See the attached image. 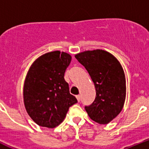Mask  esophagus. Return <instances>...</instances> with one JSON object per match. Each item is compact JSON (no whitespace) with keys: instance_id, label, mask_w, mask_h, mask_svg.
<instances>
[{"instance_id":"34e87169","label":"esophagus","mask_w":149,"mask_h":149,"mask_svg":"<svg viewBox=\"0 0 149 149\" xmlns=\"http://www.w3.org/2000/svg\"><path fill=\"white\" fill-rule=\"evenodd\" d=\"M76 98H77L78 102H80V101H81V95H76Z\"/></svg>"}]
</instances>
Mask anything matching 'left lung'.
<instances>
[{
	"instance_id": "1",
	"label": "left lung",
	"mask_w": 149,
	"mask_h": 149,
	"mask_svg": "<svg viewBox=\"0 0 149 149\" xmlns=\"http://www.w3.org/2000/svg\"><path fill=\"white\" fill-rule=\"evenodd\" d=\"M75 58L86 68L96 91L95 99L85 110L95 122L109 123L120 113L125 101V75L120 63L100 49L84 51Z\"/></svg>"
}]
</instances>
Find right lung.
Listing matches in <instances>:
<instances>
[{"label": "right lung", "instance_id": "right-lung-1", "mask_svg": "<svg viewBox=\"0 0 149 149\" xmlns=\"http://www.w3.org/2000/svg\"><path fill=\"white\" fill-rule=\"evenodd\" d=\"M71 60L70 54L55 51L40 56L30 66L24 84V103L38 125L58 126L69 107L77 102L64 79Z\"/></svg>", "mask_w": 149, "mask_h": 149}]
</instances>
